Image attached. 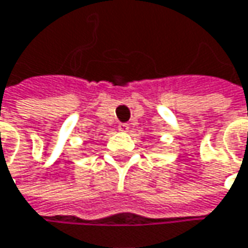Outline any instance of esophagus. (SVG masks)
Instances as JSON below:
<instances>
[{"instance_id": "1", "label": "esophagus", "mask_w": 248, "mask_h": 248, "mask_svg": "<svg viewBox=\"0 0 248 248\" xmlns=\"http://www.w3.org/2000/svg\"><path fill=\"white\" fill-rule=\"evenodd\" d=\"M118 129H119L121 132H127V130H129V124H118Z\"/></svg>"}]
</instances>
